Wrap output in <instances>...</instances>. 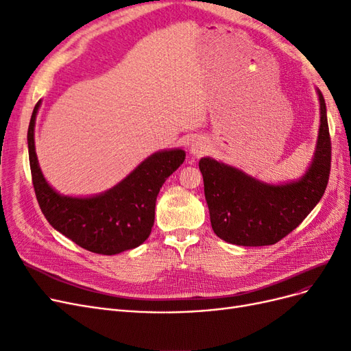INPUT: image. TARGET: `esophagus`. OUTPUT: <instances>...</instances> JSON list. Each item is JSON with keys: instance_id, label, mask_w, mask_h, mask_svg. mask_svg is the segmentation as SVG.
<instances>
[{"instance_id": "34e87169", "label": "esophagus", "mask_w": 351, "mask_h": 351, "mask_svg": "<svg viewBox=\"0 0 351 351\" xmlns=\"http://www.w3.org/2000/svg\"><path fill=\"white\" fill-rule=\"evenodd\" d=\"M206 151V142L204 139H195L192 141V143H190V152H192L193 155H200L204 154Z\"/></svg>"}]
</instances>
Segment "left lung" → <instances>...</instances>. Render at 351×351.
<instances>
[{
    "label": "left lung",
    "mask_w": 351,
    "mask_h": 351,
    "mask_svg": "<svg viewBox=\"0 0 351 351\" xmlns=\"http://www.w3.org/2000/svg\"><path fill=\"white\" fill-rule=\"evenodd\" d=\"M317 97L321 125L313 161L295 182L268 184L212 158L200 159L210 226L219 239L239 246L275 244L299 227L321 200L331 171V137L319 89Z\"/></svg>",
    "instance_id": "left-lung-1"
}]
</instances>
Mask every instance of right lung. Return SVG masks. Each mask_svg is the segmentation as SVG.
<instances>
[{"instance_id": "1", "label": "right lung", "mask_w": 351, "mask_h": 351, "mask_svg": "<svg viewBox=\"0 0 351 351\" xmlns=\"http://www.w3.org/2000/svg\"><path fill=\"white\" fill-rule=\"evenodd\" d=\"M39 107L40 101L30 117L27 147L32 183L42 214L62 236L93 253L117 254L141 246L154 227L159 189L184 162L186 152L169 149L152 154L105 193L90 197L60 195L42 174L35 152Z\"/></svg>"}]
</instances>
